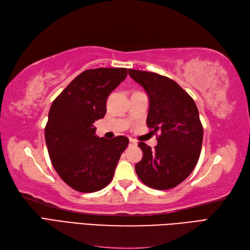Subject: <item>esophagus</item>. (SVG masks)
<instances>
[{
	"mask_svg": "<svg viewBox=\"0 0 250 250\" xmlns=\"http://www.w3.org/2000/svg\"><path fill=\"white\" fill-rule=\"evenodd\" d=\"M129 145L130 146H135V145H138V143H137V141H134L133 139H129Z\"/></svg>",
	"mask_w": 250,
	"mask_h": 250,
	"instance_id": "obj_1",
	"label": "esophagus"
}]
</instances>
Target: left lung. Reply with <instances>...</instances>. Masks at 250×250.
<instances>
[{
	"label": "left lung",
	"mask_w": 250,
	"mask_h": 250,
	"mask_svg": "<svg viewBox=\"0 0 250 250\" xmlns=\"http://www.w3.org/2000/svg\"><path fill=\"white\" fill-rule=\"evenodd\" d=\"M149 97L147 126L157 137L152 150L140 142L143 158L134 166L139 178L156 190H169L190 175L201 152L203 128L192 97L177 83L156 73L128 70Z\"/></svg>",
	"instance_id": "1"
}]
</instances>
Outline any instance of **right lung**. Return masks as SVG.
<instances>
[{
    "label": "right lung",
    "instance_id": "1",
    "mask_svg": "<svg viewBox=\"0 0 250 250\" xmlns=\"http://www.w3.org/2000/svg\"><path fill=\"white\" fill-rule=\"evenodd\" d=\"M127 76L125 67L82 72L53 101L44 139L53 167L74 190H102L129 144L123 135L98 138L94 123L106 113V99Z\"/></svg>",
    "mask_w": 250,
    "mask_h": 250
}]
</instances>
